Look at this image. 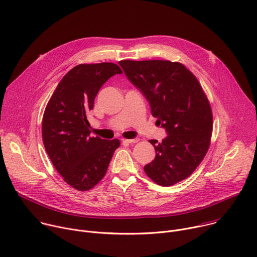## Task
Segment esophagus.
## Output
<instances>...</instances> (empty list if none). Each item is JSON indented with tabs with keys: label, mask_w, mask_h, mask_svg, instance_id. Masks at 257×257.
I'll return each instance as SVG.
<instances>
[{
	"label": "esophagus",
	"mask_w": 257,
	"mask_h": 257,
	"mask_svg": "<svg viewBox=\"0 0 257 257\" xmlns=\"http://www.w3.org/2000/svg\"><path fill=\"white\" fill-rule=\"evenodd\" d=\"M123 141H125V142H127V143H136V142H138V141H139V139H138V138H133V139H124Z\"/></svg>",
	"instance_id": "1"
}]
</instances>
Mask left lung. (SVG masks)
<instances>
[{"mask_svg": "<svg viewBox=\"0 0 257 257\" xmlns=\"http://www.w3.org/2000/svg\"><path fill=\"white\" fill-rule=\"evenodd\" d=\"M119 65L168 134L161 143L150 140L157 155L144 172L162 186L186 179L205 157L212 132L211 107L201 85L178 62L124 60Z\"/></svg>", "mask_w": 257, "mask_h": 257, "instance_id": "1", "label": "left lung"}]
</instances>
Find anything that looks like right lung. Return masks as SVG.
I'll return each instance as SVG.
<instances>
[{
	"label": "right lung",
	"mask_w": 257,
	"mask_h": 257,
	"mask_svg": "<svg viewBox=\"0 0 257 257\" xmlns=\"http://www.w3.org/2000/svg\"><path fill=\"white\" fill-rule=\"evenodd\" d=\"M121 68L114 63L80 64L62 78L43 118L47 154L64 181L79 191L94 187L106 173L119 139L90 137L87 114L103 83Z\"/></svg>",
	"instance_id": "add662e5"
}]
</instances>
